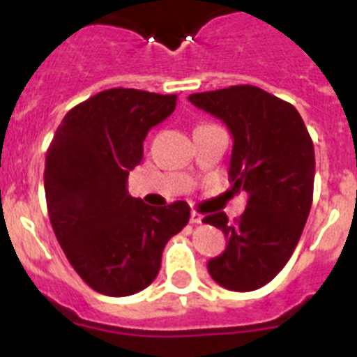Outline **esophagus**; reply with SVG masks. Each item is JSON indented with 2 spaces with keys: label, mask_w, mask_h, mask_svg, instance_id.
Returning a JSON list of instances; mask_svg holds the SVG:
<instances>
[{
  "label": "esophagus",
  "mask_w": 357,
  "mask_h": 357,
  "mask_svg": "<svg viewBox=\"0 0 357 357\" xmlns=\"http://www.w3.org/2000/svg\"><path fill=\"white\" fill-rule=\"evenodd\" d=\"M204 222V214H200L198 211H191V223L198 225V223Z\"/></svg>",
  "instance_id": "1"
}]
</instances>
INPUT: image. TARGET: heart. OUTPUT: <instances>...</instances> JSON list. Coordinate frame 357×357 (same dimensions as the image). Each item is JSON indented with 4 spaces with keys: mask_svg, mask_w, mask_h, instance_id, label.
I'll return each instance as SVG.
<instances>
[{
    "mask_svg": "<svg viewBox=\"0 0 357 357\" xmlns=\"http://www.w3.org/2000/svg\"><path fill=\"white\" fill-rule=\"evenodd\" d=\"M200 127H206V125H200Z\"/></svg>",
    "mask_w": 357,
    "mask_h": 357,
    "instance_id": "b5f03b06",
    "label": "heart"
}]
</instances>
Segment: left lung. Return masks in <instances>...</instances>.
Returning a JSON list of instances; mask_svg holds the SVG:
<instances>
[{"label": "left lung", "mask_w": 357, "mask_h": 357, "mask_svg": "<svg viewBox=\"0 0 357 357\" xmlns=\"http://www.w3.org/2000/svg\"><path fill=\"white\" fill-rule=\"evenodd\" d=\"M189 102L220 118L234 137L229 176L247 207L230 222L213 213L204 223L222 229L227 248L207 263L211 277L232 291H254L284 268L313 204L314 146L291 103L255 87L197 93Z\"/></svg>", "instance_id": "left-lung-1"}]
</instances>
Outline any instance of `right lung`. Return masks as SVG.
Masks as SVG:
<instances>
[{
    "mask_svg": "<svg viewBox=\"0 0 357 357\" xmlns=\"http://www.w3.org/2000/svg\"><path fill=\"white\" fill-rule=\"evenodd\" d=\"M176 94L114 87L73 107L46 151L50 222L71 266L94 291L127 296L153 282L169 238L189 206L150 207L127 191L151 127L175 110Z\"/></svg>",
    "mask_w": 357,
    "mask_h": 357,
    "instance_id": "obj_1",
    "label": "right lung"
}]
</instances>
